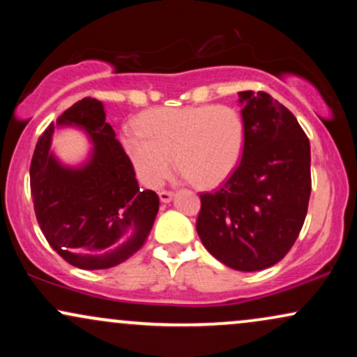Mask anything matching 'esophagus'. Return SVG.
<instances>
[{
	"instance_id": "34e87169",
	"label": "esophagus",
	"mask_w": 357,
	"mask_h": 357,
	"mask_svg": "<svg viewBox=\"0 0 357 357\" xmlns=\"http://www.w3.org/2000/svg\"><path fill=\"white\" fill-rule=\"evenodd\" d=\"M173 196H174L173 191H166V190L159 191V199H161L162 203H169L171 199H173Z\"/></svg>"
}]
</instances>
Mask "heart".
<instances>
[{"label": "heart", "mask_w": 357, "mask_h": 357, "mask_svg": "<svg viewBox=\"0 0 357 357\" xmlns=\"http://www.w3.org/2000/svg\"><path fill=\"white\" fill-rule=\"evenodd\" d=\"M137 134L122 144L136 173L147 186H158L179 167L184 179L211 188L230 178L241 161L247 126L238 109L230 105L161 107L141 114Z\"/></svg>", "instance_id": "b5f03b06"}]
</instances>
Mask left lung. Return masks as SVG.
I'll list each match as a JSON object with an SVG mask.
<instances>
[{"label":"left lung","mask_w":357,"mask_h":357,"mask_svg":"<svg viewBox=\"0 0 357 357\" xmlns=\"http://www.w3.org/2000/svg\"><path fill=\"white\" fill-rule=\"evenodd\" d=\"M247 141L238 167L203 192L196 231L227 267L257 272L296 243L310 198V144L296 116L267 92L238 93Z\"/></svg>","instance_id":"left-lung-1"}]
</instances>
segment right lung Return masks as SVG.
<instances>
[{
  "instance_id": "right-lung-1",
  "label": "right lung",
  "mask_w": 357,
  "mask_h": 357,
  "mask_svg": "<svg viewBox=\"0 0 357 357\" xmlns=\"http://www.w3.org/2000/svg\"><path fill=\"white\" fill-rule=\"evenodd\" d=\"M67 126L87 134L90 158L77 167L61 165L50 149L55 124L45 129L30 166L36 220L50 247L73 267H116L144 245L159 198L139 188L132 162L105 122L100 100L75 102L56 119V127Z\"/></svg>"
}]
</instances>
